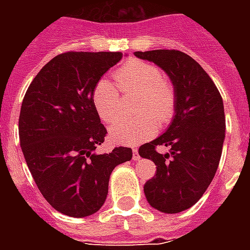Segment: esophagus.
I'll list each match as a JSON object with an SVG mask.
<instances>
[{"label":"esophagus","instance_id":"esophagus-1","mask_svg":"<svg viewBox=\"0 0 250 250\" xmlns=\"http://www.w3.org/2000/svg\"><path fill=\"white\" fill-rule=\"evenodd\" d=\"M139 152H138V150H136V148H134V150H132V159H134V161H139Z\"/></svg>","mask_w":250,"mask_h":250}]
</instances>
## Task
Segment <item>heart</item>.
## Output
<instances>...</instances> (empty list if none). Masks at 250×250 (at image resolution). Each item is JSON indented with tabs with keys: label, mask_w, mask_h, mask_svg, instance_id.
<instances>
[{
	"label": "heart",
	"mask_w": 250,
	"mask_h": 250,
	"mask_svg": "<svg viewBox=\"0 0 250 250\" xmlns=\"http://www.w3.org/2000/svg\"><path fill=\"white\" fill-rule=\"evenodd\" d=\"M115 79L122 92L141 93L136 111L142 115L134 120H120L111 125L109 136L112 141L120 145H138L155 135V120L161 125L171 120L175 112V93L165 82L161 68L151 62L130 60L115 72ZM119 100V89L115 84L107 79L96 83L92 102L103 122L111 123L116 119Z\"/></svg>",
	"instance_id": "heart-1"
}]
</instances>
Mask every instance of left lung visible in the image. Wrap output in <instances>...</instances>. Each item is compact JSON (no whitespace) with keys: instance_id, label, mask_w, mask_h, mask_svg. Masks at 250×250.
Returning <instances> with one entry per match:
<instances>
[{"instance_id":"left-lung-1","label":"left lung","mask_w":250,"mask_h":250,"mask_svg":"<svg viewBox=\"0 0 250 250\" xmlns=\"http://www.w3.org/2000/svg\"><path fill=\"white\" fill-rule=\"evenodd\" d=\"M135 56L161 66L174 85L173 122L162 135L139 147V155L157 166L143 188L148 204L174 214L197 204L214 178L225 139L224 102L204 68L184 52L155 49ZM158 146L170 151L159 154Z\"/></svg>"}]
</instances>
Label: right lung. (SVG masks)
Instances as JSON below:
<instances>
[{"instance_id": "right-lung-1", "label": "right lung", "mask_w": 250, "mask_h": 250, "mask_svg": "<svg viewBox=\"0 0 250 250\" xmlns=\"http://www.w3.org/2000/svg\"><path fill=\"white\" fill-rule=\"evenodd\" d=\"M122 52H65L36 75L19 119L21 150L42 197L69 217L96 213L108 194L109 175L131 161L130 147L96 154L105 127L92 102L96 83Z\"/></svg>"}]
</instances>
